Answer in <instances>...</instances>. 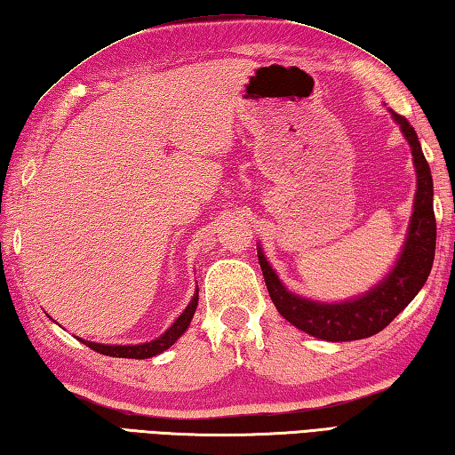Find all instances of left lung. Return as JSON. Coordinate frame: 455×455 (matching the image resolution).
Masks as SVG:
<instances>
[{"label": "left lung", "instance_id": "obj_1", "mask_svg": "<svg viewBox=\"0 0 455 455\" xmlns=\"http://www.w3.org/2000/svg\"><path fill=\"white\" fill-rule=\"evenodd\" d=\"M390 114L412 149L416 195L403 252H400L393 270L387 274V278H382L375 288L364 291L363 296L341 301V304H323V301L306 299L291 293L280 282L278 274L272 270L262 254V248H258V262H260L266 288H268L275 309L291 325L317 337V339L333 343L355 341L382 331L416 298L432 270L435 252V217L430 165L426 162L411 122L393 110Z\"/></svg>", "mask_w": 455, "mask_h": 455}]
</instances>
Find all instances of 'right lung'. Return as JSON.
I'll return each mask as SVG.
<instances>
[{"label": "right lung", "mask_w": 455, "mask_h": 455, "mask_svg": "<svg viewBox=\"0 0 455 455\" xmlns=\"http://www.w3.org/2000/svg\"><path fill=\"white\" fill-rule=\"evenodd\" d=\"M197 301H199V290L195 291L193 299L189 301V306L185 307L183 314L175 319L173 325L167 329V331L157 337V339L149 341V343H140V345H102V343H92V341H83L86 347H91L92 351L100 353V355H108V357H122V359H149L156 357V355L164 353L169 349L180 337L187 331L191 319L195 315V309H197Z\"/></svg>", "instance_id": "add662e5"}]
</instances>
